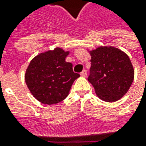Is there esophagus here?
I'll use <instances>...</instances> for the list:
<instances>
[{
	"label": "esophagus",
	"mask_w": 146,
	"mask_h": 146,
	"mask_svg": "<svg viewBox=\"0 0 146 146\" xmlns=\"http://www.w3.org/2000/svg\"><path fill=\"white\" fill-rule=\"evenodd\" d=\"M80 76H83V77H85V76H87V71L85 70H84L82 71L81 73H80Z\"/></svg>",
	"instance_id": "obj_1"
}]
</instances>
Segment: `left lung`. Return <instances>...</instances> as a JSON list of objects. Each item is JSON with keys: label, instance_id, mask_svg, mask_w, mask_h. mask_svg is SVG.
<instances>
[{"label": "left lung", "instance_id": "8db88e82", "mask_svg": "<svg viewBox=\"0 0 146 146\" xmlns=\"http://www.w3.org/2000/svg\"><path fill=\"white\" fill-rule=\"evenodd\" d=\"M91 67L88 80L98 98L114 102L123 97L132 85L134 69L126 53L114 47L102 46L90 51Z\"/></svg>", "mask_w": 146, "mask_h": 146}]
</instances>
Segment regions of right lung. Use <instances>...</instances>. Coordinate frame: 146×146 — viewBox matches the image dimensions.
Masks as SVG:
<instances>
[{
	"instance_id": "add662e5",
	"label": "right lung",
	"mask_w": 146,
	"mask_h": 146,
	"mask_svg": "<svg viewBox=\"0 0 146 146\" xmlns=\"http://www.w3.org/2000/svg\"><path fill=\"white\" fill-rule=\"evenodd\" d=\"M69 52L62 48L40 53L32 59L26 70L25 81L31 94L44 104L53 105L63 101L80 74L65 59Z\"/></svg>"
}]
</instances>
